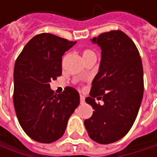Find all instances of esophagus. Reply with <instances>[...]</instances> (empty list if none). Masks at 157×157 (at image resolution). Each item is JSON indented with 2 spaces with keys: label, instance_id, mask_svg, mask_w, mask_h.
Masks as SVG:
<instances>
[{
  "label": "esophagus",
  "instance_id": "esophagus-1",
  "mask_svg": "<svg viewBox=\"0 0 157 157\" xmlns=\"http://www.w3.org/2000/svg\"><path fill=\"white\" fill-rule=\"evenodd\" d=\"M80 102H81V104L84 103V96L83 95H80Z\"/></svg>",
  "mask_w": 157,
  "mask_h": 157
}]
</instances>
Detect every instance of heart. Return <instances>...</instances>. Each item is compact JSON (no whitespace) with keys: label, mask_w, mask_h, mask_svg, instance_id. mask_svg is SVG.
Instances as JSON below:
<instances>
[{"label":"heart","mask_w":157,"mask_h":157,"mask_svg":"<svg viewBox=\"0 0 157 157\" xmlns=\"http://www.w3.org/2000/svg\"><path fill=\"white\" fill-rule=\"evenodd\" d=\"M91 57H96L94 52H93L92 50H89V49H86V50H84L82 52V58H83V60L89 59Z\"/></svg>","instance_id":"b5f03b06"}]
</instances>
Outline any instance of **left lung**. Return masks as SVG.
<instances>
[{
  "mask_svg": "<svg viewBox=\"0 0 157 157\" xmlns=\"http://www.w3.org/2000/svg\"><path fill=\"white\" fill-rule=\"evenodd\" d=\"M91 42L101 48V62L85 99L94 111L84 126L92 140L106 144L123 138L136 121L144 94L143 65L136 44L122 31L104 33Z\"/></svg>",
  "mask_w": 157,
  "mask_h": 157,
  "instance_id": "obj_1",
  "label": "left lung"
}]
</instances>
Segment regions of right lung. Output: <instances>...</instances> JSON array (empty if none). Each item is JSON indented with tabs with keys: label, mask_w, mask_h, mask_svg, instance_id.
<instances>
[{
	"label": "right lung",
	"mask_w": 157,
	"mask_h": 157,
	"mask_svg": "<svg viewBox=\"0 0 157 157\" xmlns=\"http://www.w3.org/2000/svg\"><path fill=\"white\" fill-rule=\"evenodd\" d=\"M76 42L51 33L32 38L14 65L13 104L18 121L34 141L50 144L63 136L70 116L80 104L79 93L66 87L54 94L50 82L62 75V57Z\"/></svg>",
	"instance_id": "add662e5"
}]
</instances>
